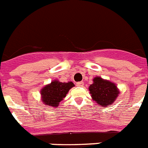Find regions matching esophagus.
Returning a JSON list of instances; mask_svg holds the SVG:
<instances>
[{
	"label": "esophagus",
	"mask_w": 148,
	"mask_h": 148,
	"mask_svg": "<svg viewBox=\"0 0 148 148\" xmlns=\"http://www.w3.org/2000/svg\"><path fill=\"white\" fill-rule=\"evenodd\" d=\"M84 82H82V81H80V82H77V83L76 84V85H77V86H84Z\"/></svg>",
	"instance_id": "esophagus-1"
}]
</instances>
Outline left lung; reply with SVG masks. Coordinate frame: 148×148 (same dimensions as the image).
I'll list each match as a JSON object with an SVG mask.
<instances>
[{
  "instance_id": "1",
  "label": "left lung",
  "mask_w": 148,
  "mask_h": 148,
  "mask_svg": "<svg viewBox=\"0 0 148 148\" xmlns=\"http://www.w3.org/2000/svg\"><path fill=\"white\" fill-rule=\"evenodd\" d=\"M89 90L93 101L104 108L112 105L120 95V90L116 84L98 76L93 78Z\"/></svg>"
}]
</instances>
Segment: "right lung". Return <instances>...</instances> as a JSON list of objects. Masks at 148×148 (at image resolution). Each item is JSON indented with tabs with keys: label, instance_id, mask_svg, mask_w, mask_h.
<instances>
[{
	"label": "right lung",
	"instance_id": "add662e5",
	"mask_svg": "<svg viewBox=\"0 0 148 148\" xmlns=\"http://www.w3.org/2000/svg\"><path fill=\"white\" fill-rule=\"evenodd\" d=\"M74 86V84L71 81L62 83L58 80H53L40 90L42 102L49 107H58L59 102L62 101L68 91Z\"/></svg>",
	"mask_w": 148,
	"mask_h": 148
}]
</instances>
